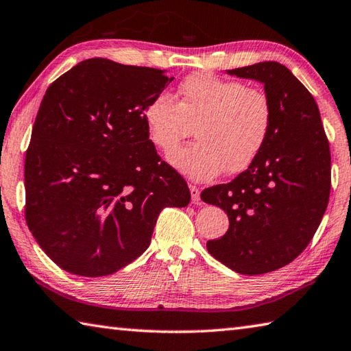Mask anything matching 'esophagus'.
<instances>
[{
    "label": "esophagus",
    "instance_id": "esophagus-1",
    "mask_svg": "<svg viewBox=\"0 0 351 351\" xmlns=\"http://www.w3.org/2000/svg\"><path fill=\"white\" fill-rule=\"evenodd\" d=\"M189 189H190V193H192V201H193L195 204L199 202V201H201V196H199V189H197L196 186H192V184H190Z\"/></svg>",
    "mask_w": 351,
    "mask_h": 351
}]
</instances>
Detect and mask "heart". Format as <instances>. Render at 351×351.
<instances>
[{
  "mask_svg": "<svg viewBox=\"0 0 351 351\" xmlns=\"http://www.w3.org/2000/svg\"><path fill=\"white\" fill-rule=\"evenodd\" d=\"M181 103L161 92L144 110L150 141L170 154L196 127L197 143L175 152L169 162L193 181H210L227 169L247 170L269 141L273 109L267 95L244 82L210 72L190 75L180 86Z\"/></svg>",
  "mask_w": 351,
  "mask_h": 351,
  "instance_id": "1",
  "label": "heart"
}]
</instances>
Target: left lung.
Returning a JSON list of instances; mask_svg holds the SVG:
<instances>
[{
  "label": "left lung",
  "instance_id": "obj_1",
  "mask_svg": "<svg viewBox=\"0 0 351 351\" xmlns=\"http://www.w3.org/2000/svg\"><path fill=\"white\" fill-rule=\"evenodd\" d=\"M226 73L264 86L273 124L250 167L201 193L230 221L207 250L242 275H263L298 258L321 224L330 196L328 141L315 98L285 66L263 61Z\"/></svg>",
  "mask_w": 351,
  "mask_h": 351
}]
</instances>
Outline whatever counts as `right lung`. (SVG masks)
I'll use <instances>...</instances> for the list:
<instances>
[{"label": "right lung", "instance_id": "right-lung-1", "mask_svg": "<svg viewBox=\"0 0 351 351\" xmlns=\"http://www.w3.org/2000/svg\"><path fill=\"white\" fill-rule=\"evenodd\" d=\"M167 70L81 61L53 81L25 154V221L72 275L99 278L147 250L164 207H186L184 178L158 156L144 110Z\"/></svg>", "mask_w": 351, "mask_h": 351}]
</instances>
